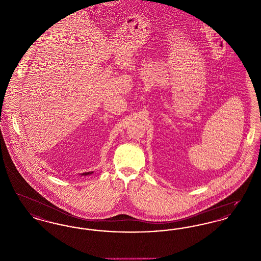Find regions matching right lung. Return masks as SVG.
Masks as SVG:
<instances>
[{
	"label": "right lung",
	"mask_w": 261,
	"mask_h": 261,
	"mask_svg": "<svg viewBox=\"0 0 261 261\" xmlns=\"http://www.w3.org/2000/svg\"><path fill=\"white\" fill-rule=\"evenodd\" d=\"M93 173L92 171H90V172H85V173H82L81 175H84V176H86V175H91V174Z\"/></svg>",
	"instance_id": "right-lung-1"
}]
</instances>
